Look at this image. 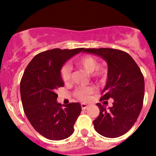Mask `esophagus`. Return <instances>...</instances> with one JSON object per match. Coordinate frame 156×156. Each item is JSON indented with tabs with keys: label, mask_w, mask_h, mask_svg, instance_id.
<instances>
[{
	"label": "esophagus",
	"mask_w": 156,
	"mask_h": 156,
	"mask_svg": "<svg viewBox=\"0 0 156 156\" xmlns=\"http://www.w3.org/2000/svg\"><path fill=\"white\" fill-rule=\"evenodd\" d=\"M81 108H82L83 110H84V109H86V108H87V105L85 104V103H81Z\"/></svg>",
	"instance_id": "1"
}]
</instances>
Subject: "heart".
Masks as SVG:
<instances>
[{"label":"heart","mask_w":156,"mask_h":156,"mask_svg":"<svg viewBox=\"0 0 156 156\" xmlns=\"http://www.w3.org/2000/svg\"><path fill=\"white\" fill-rule=\"evenodd\" d=\"M75 64L79 68L83 69L90 73L91 76L100 81H104L108 75V68L104 64L97 65L98 61L94 56L90 55H85L78 58L75 62ZM60 76L64 83H69L71 81L72 76V69L68 64L62 66L60 69ZM96 91V88L92 86L85 87H80L75 90L74 96L78 100L85 101L89 99L90 95L94 94Z\"/></svg>","instance_id":"obj_1"}]
</instances>
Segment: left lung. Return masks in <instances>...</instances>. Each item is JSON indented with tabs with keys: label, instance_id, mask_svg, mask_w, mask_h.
Segmentation results:
<instances>
[{
	"label": "left lung",
	"instance_id": "obj_1",
	"mask_svg": "<svg viewBox=\"0 0 156 156\" xmlns=\"http://www.w3.org/2000/svg\"><path fill=\"white\" fill-rule=\"evenodd\" d=\"M85 53L103 58L108 64L107 82L100 100L112 98V107L97 103L98 117L93 122L102 136L115 138L126 133L136 122L143 107L144 78L133 58L122 50L112 48H87Z\"/></svg>",
	"mask_w": 156,
	"mask_h": 156
}]
</instances>
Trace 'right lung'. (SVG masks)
Returning <instances> with one entry per match:
<instances>
[{
  "label": "right lung",
  "instance_id": "obj_1",
  "mask_svg": "<svg viewBox=\"0 0 156 156\" xmlns=\"http://www.w3.org/2000/svg\"><path fill=\"white\" fill-rule=\"evenodd\" d=\"M84 48L52 49L36 55L26 67L20 82L23 109L32 127L45 138L61 140L74 132L81 112L78 103L61 105L56 90L63 87L60 69L63 64Z\"/></svg>",
  "mask_w": 156,
  "mask_h": 156
}]
</instances>
